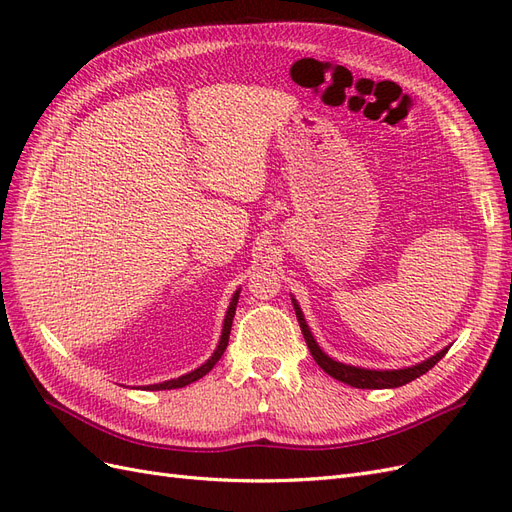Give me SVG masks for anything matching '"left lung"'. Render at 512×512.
I'll list each match as a JSON object with an SVG mask.
<instances>
[{"mask_svg":"<svg viewBox=\"0 0 512 512\" xmlns=\"http://www.w3.org/2000/svg\"><path fill=\"white\" fill-rule=\"evenodd\" d=\"M292 305H294V312H297V320H299V327L303 331V337L307 342V348L309 352H312L314 361L327 371L329 376H333L335 380L339 382H346L350 386H354V389H395V386H404L416 378H421L423 374H427V371L436 365L442 356L448 352V348L436 352L433 356H429L427 361L423 363H416L412 367H404V369H365V367H354V365H346V363H339V361H333L329 354H324L320 350V346L316 344V339L312 335V331H309L307 322L303 318V312L299 303L292 299Z\"/></svg>","mask_w":512,"mask_h":512,"instance_id":"obj_1","label":"left lung"}]
</instances>
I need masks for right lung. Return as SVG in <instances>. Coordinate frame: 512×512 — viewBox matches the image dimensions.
<instances>
[{
    "instance_id": "right-lung-1",
    "label": "right lung",
    "mask_w": 512,
    "mask_h": 512,
    "mask_svg": "<svg viewBox=\"0 0 512 512\" xmlns=\"http://www.w3.org/2000/svg\"><path fill=\"white\" fill-rule=\"evenodd\" d=\"M239 292H241V290H237L235 294H232V301H230V305H228V312H226V318H224V327H222L220 344H218V348H215V352L209 356V359H207L203 365H200V367H196L194 371H190V374L179 376V378H175V380H166V382H160V384H149V386H145L147 391L181 389V386H188V384L196 382L198 378H203V376H207V374H209V371L213 369V365L222 359V354H224V350H226V346H228V335H230V327H232V318H235V309H237V301H239Z\"/></svg>"
}]
</instances>
